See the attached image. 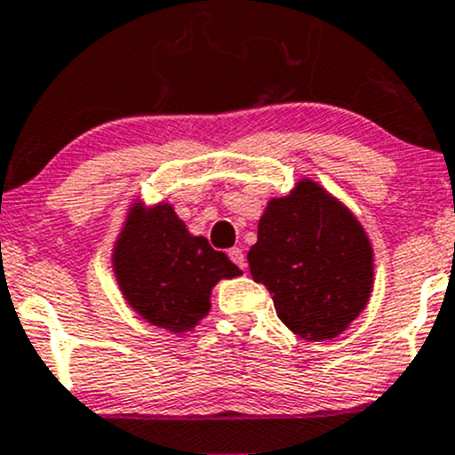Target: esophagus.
I'll use <instances>...</instances> for the list:
<instances>
[{"label": "esophagus", "mask_w": 455, "mask_h": 455, "mask_svg": "<svg viewBox=\"0 0 455 455\" xmlns=\"http://www.w3.org/2000/svg\"><path fill=\"white\" fill-rule=\"evenodd\" d=\"M228 257H231V261L237 266V268H242V270L246 268V257H244V251H242L240 246H233V249L228 251Z\"/></svg>", "instance_id": "esophagus-1"}]
</instances>
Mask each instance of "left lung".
I'll return each instance as SVG.
<instances>
[{
    "instance_id": "8db88e82",
    "label": "left lung",
    "mask_w": 455,
    "mask_h": 455,
    "mask_svg": "<svg viewBox=\"0 0 455 455\" xmlns=\"http://www.w3.org/2000/svg\"><path fill=\"white\" fill-rule=\"evenodd\" d=\"M246 257L279 319L308 341L341 334L365 308L374 283L363 227L313 180L268 202Z\"/></svg>"
}]
</instances>
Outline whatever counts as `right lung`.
<instances>
[{
	"instance_id": "1",
	"label": "right lung",
	"mask_w": 455,
	"mask_h": 455,
	"mask_svg": "<svg viewBox=\"0 0 455 455\" xmlns=\"http://www.w3.org/2000/svg\"><path fill=\"white\" fill-rule=\"evenodd\" d=\"M112 261L127 304L172 332H187L204 319L211 288L242 273L206 237L191 235L172 204L132 206Z\"/></svg>"
}]
</instances>
